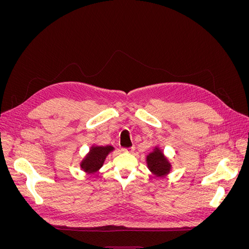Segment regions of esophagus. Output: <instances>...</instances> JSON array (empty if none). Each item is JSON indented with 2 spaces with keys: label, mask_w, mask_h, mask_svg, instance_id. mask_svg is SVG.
<instances>
[{
  "label": "esophagus",
  "mask_w": 249,
  "mask_h": 249,
  "mask_svg": "<svg viewBox=\"0 0 249 249\" xmlns=\"http://www.w3.org/2000/svg\"><path fill=\"white\" fill-rule=\"evenodd\" d=\"M134 149H135V146L133 145V146H130V147L123 148V152H124V153H133Z\"/></svg>",
  "instance_id": "34e87169"
}]
</instances>
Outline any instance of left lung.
Instances as JSON below:
<instances>
[{
  "label": "left lung",
  "mask_w": 249,
  "mask_h": 249,
  "mask_svg": "<svg viewBox=\"0 0 249 249\" xmlns=\"http://www.w3.org/2000/svg\"><path fill=\"white\" fill-rule=\"evenodd\" d=\"M147 165L150 171L157 177L165 176L170 169V165L159 149H156L154 153L147 156Z\"/></svg>",
  "instance_id": "left-lung-1"
}]
</instances>
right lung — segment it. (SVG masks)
<instances>
[{
  "label": "right lung",
  "mask_w": 249,
  "mask_h": 249,
  "mask_svg": "<svg viewBox=\"0 0 249 249\" xmlns=\"http://www.w3.org/2000/svg\"><path fill=\"white\" fill-rule=\"evenodd\" d=\"M113 150V147L108 146H94L90 150L89 155L82 163V168L89 173H93L99 170L106 159L107 155Z\"/></svg>",
  "instance_id": "add662e5"
}]
</instances>
